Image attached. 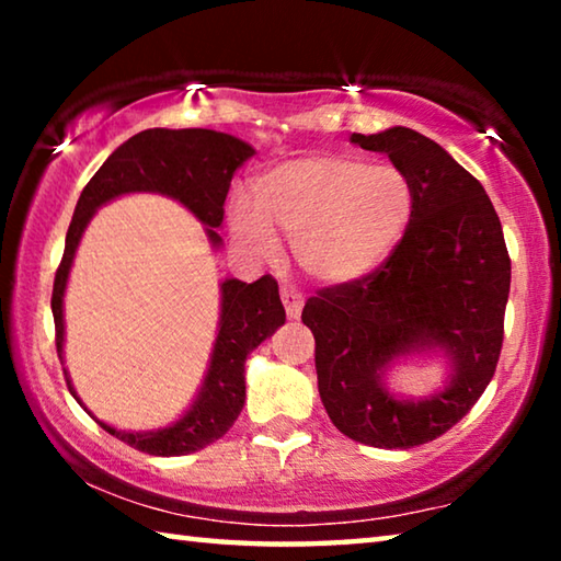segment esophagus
I'll use <instances>...</instances> for the list:
<instances>
[{"label": "esophagus", "mask_w": 561, "mask_h": 561, "mask_svg": "<svg viewBox=\"0 0 561 561\" xmlns=\"http://www.w3.org/2000/svg\"><path fill=\"white\" fill-rule=\"evenodd\" d=\"M279 297H282V304H284V311H287V317H289V319H297L301 307H304V297H301V294H299L297 289H294V287H282Z\"/></svg>", "instance_id": "obj_1"}]
</instances>
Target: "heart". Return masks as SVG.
Listing matches in <instances>:
<instances>
[{
	"label": "heart",
	"mask_w": 561,
	"mask_h": 561,
	"mask_svg": "<svg viewBox=\"0 0 561 561\" xmlns=\"http://www.w3.org/2000/svg\"><path fill=\"white\" fill-rule=\"evenodd\" d=\"M415 207V183L401 165L311 156L254 180L252 205L230 207V230L257 257L277 252L282 232L309 277L346 284L391 257L411 230Z\"/></svg>",
	"instance_id": "1"
}]
</instances>
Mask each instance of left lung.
<instances>
[{
    "label": "left lung",
    "instance_id": "left-lung-1",
    "mask_svg": "<svg viewBox=\"0 0 561 561\" xmlns=\"http://www.w3.org/2000/svg\"><path fill=\"white\" fill-rule=\"evenodd\" d=\"M351 144L386 153L417 190L403 242L376 272L321 289L301 321L317 341L319 396L331 423L374 448H413L450 431L485 393L497 368L510 254L500 217L478 180L435 140L396 126ZM438 347L449 386L417 402L387 391L396 357Z\"/></svg>",
    "mask_w": 561,
    "mask_h": 561
}]
</instances>
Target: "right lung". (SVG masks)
I'll return each mask as SVG.
<instances>
[{"instance_id":"add662e5","label":"right lung","mask_w":561,"mask_h":561,"mask_svg":"<svg viewBox=\"0 0 561 561\" xmlns=\"http://www.w3.org/2000/svg\"><path fill=\"white\" fill-rule=\"evenodd\" d=\"M252 156L254 148L250 144L207 128H148L113 150L76 203L69 232H66L64 257L56 270L51 311L59 358H64L66 282H69L76 247H79L93 213L101 205L111 203L113 197L128 193H160L185 205L205 225L213 247H220L222 240L215 227L222 225L227 190H230L234 170ZM220 291V329H217L210 368H207L201 393L190 405V411L178 423L160 431L128 433L96 421L103 431L116 435L118 440L140 453L170 458V455L203 450L205 445L222 438L232 428L244 405V360L252 348H257L284 324L287 314H284L277 282L270 274L252 284L225 279ZM64 376L69 391L81 403L69 381V374L64 371Z\"/></svg>"}]
</instances>
